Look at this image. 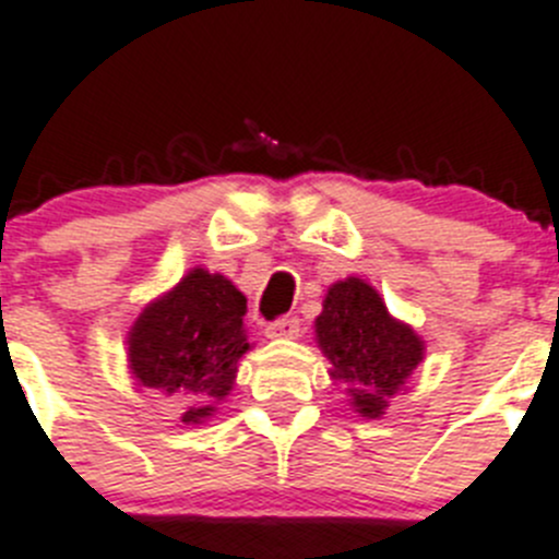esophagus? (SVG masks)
Returning a JSON list of instances; mask_svg holds the SVG:
<instances>
[{"mask_svg": "<svg viewBox=\"0 0 559 559\" xmlns=\"http://www.w3.org/2000/svg\"><path fill=\"white\" fill-rule=\"evenodd\" d=\"M299 319L296 316H283V319L271 321L269 326H265V337H271V341H283V337H296L299 335Z\"/></svg>", "mask_w": 559, "mask_h": 559, "instance_id": "34e87169", "label": "esophagus"}]
</instances>
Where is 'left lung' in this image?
<instances>
[{"label": "left lung", "mask_w": 559, "mask_h": 559, "mask_svg": "<svg viewBox=\"0 0 559 559\" xmlns=\"http://www.w3.org/2000/svg\"><path fill=\"white\" fill-rule=\"evenodd\" d=\"M316 337L332 362V377L355 385L352 404L368 418L382 416L388 399L424 357L421 337L393 321L380 294L355 276L330 288Z\"/></svg>", "instance_id": "obj_1"}]
</instances>
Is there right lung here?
<instances>
[{"mask_svg": "<svg viewBox=\"0 0 559 559\" xmlns=\"http://www.w3.org/2000/svg\"><path fill=\"white\" fill-rule=\"evenodd\" d=\"M246 299L222 274L193 269L141 313L130 332V368L143 388L188 393L182 421L199 424L229 393L243 335Z\"/></svg>", "mask_w": 559, "mask_h": 559, "instance_id": "1", "label": "right lung"}]
</instances>
